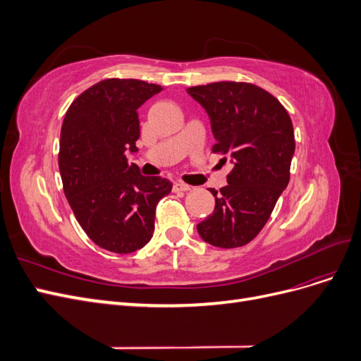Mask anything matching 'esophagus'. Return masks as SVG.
I'll return each mask as SVG.
<instances>
[{"instance_id":"obj_1","label":"esophagus","mask_w":361,"mask_h":361,"mask_svg":"<svg viewBox=\"0 0 361 361\" xmlns=\"http://www.w3.org/2000/svg\"><path fill=\"white\" fill-rule=\"evenodd\" d=\"M192 187H190V185H187V183H183V182H176L173 185V191H176V192H179V191H190Z\"/></svg>"}]
</instances>
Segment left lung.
<instances>
[{
    "label": "left lung",
    "instance_id": "left-lung-1",
    "mask_svg": "<svg viewBox=\"0 0 361 361\" xmlns=\"http://www.w3.org/2000/svg\"><path fill=\"white\" fill-rule=\"evenodd\" d=\"M187 92L211 118L212 152L233 162L226 187L220 192L209 190L215 209L197 224V232L220 248L247 245L264 228L289 183L292 120L277 97L250 82L220 81Z\"/></svg>",
    "mask_w": 361,
    "mask_h": 361
}]
</instances>
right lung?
Masks as SVG:
<instances>
[{
  "mask_svg": "<svg viewBox=\"0 0 361 361\" xmlns=\"http://www.w3.org/2000/svg\"><path fill=\"white\" fill-rule=\"evenodd\" d=\"M161 90L146 81L108 78L76 97L63 120L64 194L87 236L113 253H134L150 241L157 204L173 187L167 179L143 176L126 159V150L137 152V110Z\"/></svg>",
  "mask_w": 361,
  "mask_h": 361,
  "instance_id": "obj_1",
  "label": "right lung"
}]
</instances>
